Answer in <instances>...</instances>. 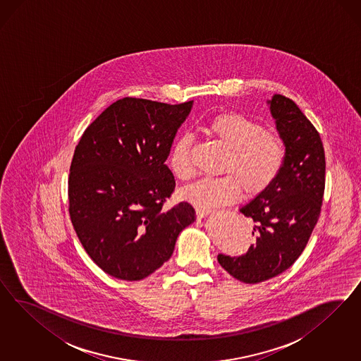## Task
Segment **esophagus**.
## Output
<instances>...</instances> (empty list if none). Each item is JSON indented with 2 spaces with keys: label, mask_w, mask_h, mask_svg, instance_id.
<instances>
[{
  "label": "esophagus",
  "mask_w": 361,
  "mask_h": 361,
  "mask_svg": "<svg viewBox=\"0 0 361 361\" xmlns=\"http://www.w3.org/2000/svg\"><path fill=\"white\" fill-rule=\"evenodd\" d=\"M213 210H210V209H201L198 208L196 210L197 219H204V217H207L208 214H210Z\"/></svg>",
  "instance_id": "obj_1"
}]
</instances>
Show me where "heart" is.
<instances>
[{"label":"heart","instance_id":"heart-1","mask_svg":"<svg viewBox=\"0 0 361 361\" xmlns=\"http://www.w3.org/2000/svg\"><path fill=\"white\" fill-rule=\"evenodd\" d=\"M209 136L228 151L219 178H205L184 189L183 197L197 208L214 209L238 201L243 192L257 196L266 192L281 175L286 161L283 139L275 132L237 112L216 116L207 126ZM172 173L190 181L196 176L192 137H177L169 154Z\"/></svg>","mask_w":361,"mask_h":361}]
</instances>
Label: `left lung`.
Returning a JSON list of instances; mask_svg holds the SVG:
<instances>
[{
	"label": "left lung",
	"instance_id": "1",
	"mask_svg": "<svg viewBox=\"0 0 361 361\" xmlns=\"http://www.w3.org/2000/svg\"><path fill=\"white\" fill-rule=\"evenodd\" d=\"M269 103L286 145L283 169L273 185L240 209L254 222L247 252L217 257L245 283L271 279L295 262L317 225L326 186V154L317 128L291 99L274 95Z\"/></svg>",
	"mask_w": 361,
	"mask_h": 361
}]
</instances>
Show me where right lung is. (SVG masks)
<instances>
[{"mask_svg": "<svg viewBox=\"0 0 361 361\" xmlns=\"http://www.w3.org/2000/svg\"><path fill=\"white\" fill-rule=\"evenodd\" d=\"M192 100L119 99L83 132L68 175V213L90 258L123 281L161 267L181 230L196 221L183 201L166 210L175 177L165 164Z\"/></svg>", "mask_w": 361, "mask_h": 361, "instance_id": "obj_1", "label": "right lung"}]
</instances>
